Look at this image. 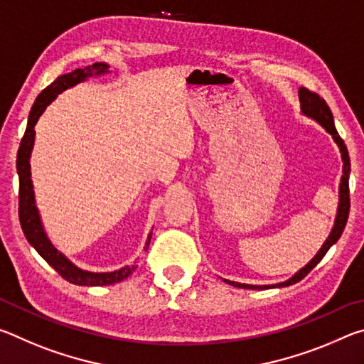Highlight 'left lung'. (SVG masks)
Masks as SVG:
<instances>
[{
	"label": "left lung",
	"instance_id": "left-lung-1",
	"mask_svg": "<svg viewBox=\"0 0 364 364\" xmlns=\"http://www.w3.org/2000/svg\"><path fill=\"white\" fill-rule=\"evenodd\" d=\"M299 100H300V112L310 117L315 122H318L326 132H328L334 143L337 144L338 151H341V157L343 162L342 167V178H341V184H338V207H337V215L334 220V226H332L331 234L326 239L324 244L321 245V249L318 250V254L308 262L304 268L299 269L292 278H289L287 281L282 282H276V284H267V286H254V284H242V282H236V281H230V279H223L226 284L234 286V287H241V289H252V291H263V289H276V287H287L292 286L295 282H299L305 278V276L310 273V271L316 267V264L323 260V257L326 255L332 245H334L338 237L342 236L343 228L347 225L348 220V212H350V191H348V178H350V157H348V151L347 146L343 144L342 138L338 136V133L336 130L334 125V117H332V112L328 104L319 97L316 93H311L310 90H306L301 86L299 90Z\"/></svg>",
	"mask_w": 364,
	"mask_h": 364
}]
</instances>
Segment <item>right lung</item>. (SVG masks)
<instances>
[{"instance_id":"obj_1","label":"right lung","mask_w":364,"mask_h":364,"mask_svg":"<svg viewBox=\"0 0 364 364\" xmlns=\"http://www.w3.org/2000/svg\"><path fill=\"white\" fill-rule=\"evenodd\" d=\"M109 64L95 63L93 65L85 67V69H75L70 73L58 77L54 82L46 86L36 97L32 110L28 114L27 130L21 141L19 152H17V175H19V220L22 231L26 234L30 245L51 264V267L63 276L65 281L77 286H109L127 279L134 269L138 268L136 262L133 264H125L120 269L106 271V273H95V271H86L73 264L63 252H59L49 241L45 228H43L40 212L35 204V193L32 183V171H30V156L35 144V125L45 109L56 100L58 95L63 91L73 88V86L85 82L90 77H101L109 73ZM152 237V231L147 234L144 252L149 247Z\"/></svg>"}]
</instances>
